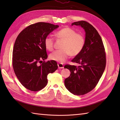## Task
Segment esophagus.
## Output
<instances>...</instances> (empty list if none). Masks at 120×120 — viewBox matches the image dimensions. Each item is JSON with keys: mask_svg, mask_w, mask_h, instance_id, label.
Here are the masks:
<instances>
[{"mask_svg": "<svg viewBox=\"0 0 120 120\" xmlns=\"http://www.w3.org/2000/svg\"><path fill=\"white\" fill-rule=\"evenodd\" d=\"M57 66H58V68H64V65L61 63H58Z\"/></svg>", "mask_w": 120, "mask_h": 120, "instance_id": "34e87169", "label": "esophagus"}]
</instances>
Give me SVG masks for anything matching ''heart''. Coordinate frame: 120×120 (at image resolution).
I'll list each match as a JSON object with an SVG mask.
<instances>
[{
  "label": "heart",
  "mask_w": 120,
  "mask_h": 120,
  "mask_svg": "<svg viewBox=\"0 0 120 120\" xmlns=\"http://www.w3.org/2000/svg\"><path fill=\"white\" fill-rule=\"evenodd\" d=\"M57 39L64 41L61 49L56 50L50 54V60L63 63L71 55L76 56L82 51L85 45V38L82 34L70 27H64L58 30L55 34ZM45 45L47 49L52 51L54 46V40L48 35L45 39Z\"/></svg>",
  "instance_id": "b5f03b06"
}]
</instances>
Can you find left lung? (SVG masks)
I'll return each instance as SVG.
<instances>
[{
    "mask_svg": "<svg viewBox=\"0 0 120 120\" xmlns=\"http://www.w3.org/2000/svg\"><path fill=\"white\" fill-rule=\"evenodd\" d=\"M71 25L84 29L86 42L82 51L71 60L80 66L65 65L64 68L70 70L71 75L65 79L64 85L74 95H83L95 88L102 75L106 64V52L102 39L92 25L83 20Z\"/></svg>",
    "mask_w": 120,
    "mask_h": 120,
    "instance_id": "left-lung-1",
    "label": "left lung"
}]
</instances>
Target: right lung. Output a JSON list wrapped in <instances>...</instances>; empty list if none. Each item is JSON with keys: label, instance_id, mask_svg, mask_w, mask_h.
<instances>
[{"label": "right lung", "instance_id": "add662e5", "mask_svg": "<svg viewBox=\"0 0 120 120\" xmlns=\"http://www.w3.org/2000/svg\"><path fill=\"white\" fill-rule=\"evenodd\" d=\"M58 27L46 22L35 23L21 31L15 40L12 52L13 70L22 85L31 91L44 88L48 74L58 68L54 60L43 61L39 64L48 57L45 38Z\"/></svg>", "mask_w": 120, "mask_h": 120}]
</instances>
